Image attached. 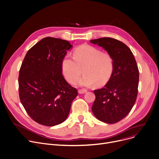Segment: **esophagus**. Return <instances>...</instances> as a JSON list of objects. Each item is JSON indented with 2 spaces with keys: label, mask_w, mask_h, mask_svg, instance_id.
Segmentation results:
<instances>
[{
  "label": "esophagus",
  "mask_w": 159,
  "mask_h": 159,
  "mask_svg": "<svg viewBox=\"0 0 159 159\" xmlns=\"http://www.w3.org/2000/svg\"><path fill=\"white\" fill-rule=\"evenodd\" d=\"M78 92L79 94H84L87 92V90L86 89H79Z\"/></svg>",
  "instance_id": "34e87169"
}]
</instances>
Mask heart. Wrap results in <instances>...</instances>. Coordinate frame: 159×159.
Segmentation results:
<instances>
[{
  "instance_id": "b5f03b06",
  "label": "heart",
  "mask_w": 159,
  "mask_h": 159,
  "mask_svg": "<svg viewBox=\"0 0 159 159\" xmlns=\"http://www.w3.org/2000/svg\"><path fill=\"white\" fill-rule=\"evenodd\" d=\"M61 68L63 75L70 83L76 82L83 70L84 75L77 82L79 86L101 87L113 75L114 60L108 53L89 45H82L74 51L73 57L66 54L63 57Z\"/></svg>"
}]
</instances>
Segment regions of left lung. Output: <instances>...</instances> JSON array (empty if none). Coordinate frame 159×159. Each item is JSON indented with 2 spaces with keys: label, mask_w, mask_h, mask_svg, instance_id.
<instances>
[{
  "label": "left lung",
  "mask_w": 159,
  "mask_h": 159,
  "mask_svg": "<svg viewBox=\"0 0 159 159\" xmlns=\"http://www.w3.org/2000/svg\"><path fill=\"white\" fill-rule=\"evenodd\" d=\"M114 60V70L110 80L94 90L92 112L98 120L113 124L128 115L135 102L139 85V70L130 49L123 42L111 38L92 39Z\"/></svg>",
  "instance_id": "obj_1"
}]
</instances>
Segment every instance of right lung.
<instances>
[{
	"label": "right lung",
	"instance_id": "right-lung-1",
	"mask_svg": "<svg viewBox=\"0 0 159 159\" xmlns=\"http://www.w3.org/2000/svg\"><path fill=\"white\" fill-rule=\"evenodd\" d=\"M72 45L47 37L29 50L20 70L19 96L30 117L48 126L64 122L78 95L62 75L61 62Z\"/></svg>",
	"mask_w": 159,
	"mask_h": 159
}]
</instances>
